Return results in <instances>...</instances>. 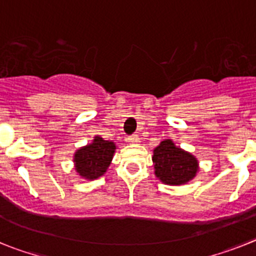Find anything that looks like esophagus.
Here are the masks:
<instances>
[{
	"label": "esophagus",
	"mask_w": 256,
	"mask_h": 256,
	"mask_svg": "<svg viewBox=\"0 0 256 256\" xmlns=\"http://www.w3.org/2000/svg\"><path fill=\"white\" fill-rule=\"evenodd\" d=\"M126 142L130 144H138L140 142V138L138 136V135H131V136H128V139H126Z\"/></svg>",
	"instance_id": "esophagus-1"
}]
</instances>
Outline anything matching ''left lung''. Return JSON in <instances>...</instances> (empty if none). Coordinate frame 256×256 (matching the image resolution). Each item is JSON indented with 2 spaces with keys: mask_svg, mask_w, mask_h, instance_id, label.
Listing matches in <instances>:
<instances>
[{
  "mask_svg": "<svg viewBox=\"0 0 256 256\" xmlns=\"http://www.w3.org/2000/svg\"><path fill=\"white\" fill-rule=\"evenodd\" d=\"M154 175L166 186H183L196 178L200 170V162L196 156L171 139L162 140L153 150L152 156Z\"/></svg>",
  "mask_w": 256,
  "mask_h": 256,
  "instance_id": "1",
  "label": "left lung"
}]
</instances>
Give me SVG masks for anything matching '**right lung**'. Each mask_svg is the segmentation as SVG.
Wrapping results in <instances>:
<instances>
[{
  "label": "right lung",
  "instance_id": "add662e5",
  "mask_svg": "<svg viewBox=\"0 0 256 256\" xmlns=\"http://www.w3.org/2000/svg\"><path fill=\"white\" fill-rule=\"evenodd\" d=\"M117 146L112 140H104L95 135L92 142L81 146L73 154V168L80 178L95 180L110 168Z\"/></svg>",
  "mask_w": 256,
  "mask_h": 256
}]
</instances>
